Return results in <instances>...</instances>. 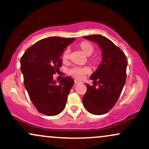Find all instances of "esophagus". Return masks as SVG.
I'll list each match as a JSON object with an SVG mask.
<instances>
[{"instance_id":"1","label":"esophagus","mask_w":149,"mask_h":149,"mask_svg":"<svg viewBox=\"0 0 149 149\" xmlns=\"http://www.w3.org/2000/svg\"><path fill=\"white\" fill-rule=\"evenodd\" d=\"M74 82H75V83H76V84H78V83H80V80H77V79H75L74 80Z\"/></svg>"}]
</instances>
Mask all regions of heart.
Returning <instances> with one entry per match:
<instances>
[{
  "mask_svg": "<svg viewBox=\"0 0 149 149\" xmlns=\"http://www.w3.org/2000/svg\"><path fill=\"white\" fill-rule=\"evenodd\" d=\"M80 48L83 49V51L87 55H90L92 52H94V47L92 43H90V42L87 41H83L80 43ZM70 50L69 47H67L66 49H65L62 54V59L64 61H66L67 59H69V56H70ZM91 72V69H90L89 66H75L69 69V73L71 76H72L74 78H78V79H81L84 77L86 74H89Z\"/></svg>",
  "mask_w": 149,
  "mask_h": 149,
  "instance_id": "obj_1",
  "label": "heart"
}]
</instances>
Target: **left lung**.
<instances>
[{
    "mask_svg": "<svg viewBox=\"0 0 149 149\" xmlns=\"http://www.w3.org/2000/svg\"><path fill=\"white\" fill-rule=\"evenodd\" d=\"M83 38L100 45L102 61L90 76L95 85H85L87 92L83 104L90 113L102 115L109 112L118 100L126 82L127 60L122 49L107 37L95 34ZM96 85H98L97 88Z\"/></svg>",
    "mask_w": 149,
    "mask_h": 149,
    "instance_id": "left-lung-1",
    "label": "left lung"
}]
</instances>
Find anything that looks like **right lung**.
<instances>
[{"label": "right lung", "instance_id": "obj_1", "mask_svg": "<svg viewBox=\"0 0 149 149\" xmlns=\"http://www.w3.org/2000/svg\"><path fill=\"white\" fill-rule=\"evenodd\" d=\"M75 38L49 37L29 47L21 58L24 84L31 101L40 113L53 116L64 109L70 90L74 84L71 77H64L56 84L53 75L59 72L60 57Z\"/></svg>", "mask_w": 149, "mask_h": 149}]
</instances>
